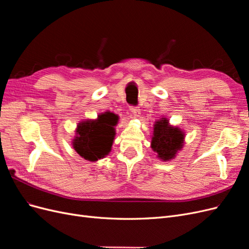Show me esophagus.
I'll return each instance as SVG.
<instances>
[{
    "mask_svg": "<svg viewBox=\"0 0 249 249\" xmlns=\"http://www.w3.org/2000/svg\"><path fill=\"white\" fill-rule=\"evenodd\" d=\"M130 111L132 112V114H133L135 117H139V116H140V109H139V107L130 106Z\"/></svg>",
    "mask_w": 249,
    "mask_h": 249,
    "instance_id": "1",
    "label": "esophagus"
}]
</instances>
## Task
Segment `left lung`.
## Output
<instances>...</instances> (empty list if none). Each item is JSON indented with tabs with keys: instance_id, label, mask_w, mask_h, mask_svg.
<instances>
[{
	"instance_id": "8db88e82",
	"label": "left lung",
	"mask_w": 249,
	"mask_h": 249,
	"mask_svg": "<svg viewBox=\"0 0 249 249\" xmlns=\"http://www.w3.org/2000/svg\"><path fill=\"white\" fill-rule=\"evenodd\" d=\"M185 134L178 127L168 124L166 118L158 120L154 127L152 148L158 157L164 161H169L176 157L178 150L183 146Z\"/></svg>"
}]
</instances>
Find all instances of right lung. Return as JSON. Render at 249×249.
<instances>
[{"label": "right lung", "instance_id": "right-lung-1", "mask_svg": "<svg viewBox=\"0 0 249 249\" xmlns=\"http://www.w3.org/2000/svg\"><path fill=\"white\" fill-rule=\"evenodd\" d=\"M115 122L112 116L103 114L96 120H87L78 125L72 145L86 160L96 161L109 154L114 139Z\"/></svg>", "mask_w": 249, "mask_h": 249}]
</instances>
